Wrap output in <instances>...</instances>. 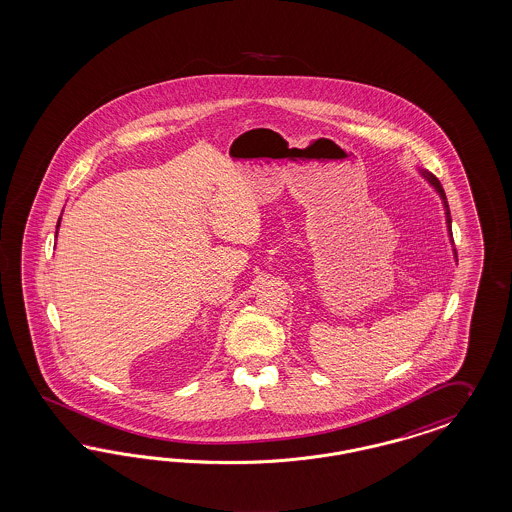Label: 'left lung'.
Returning a JSON list of instances; mask_svg holds the SVG:
<instances>
[{
  "label": "left lung",
  "mask_w": 512,
  "mask_h": 512,
  "mask_svg": "<svg viewBox=\"0 0 512 512\" xmlns=\"http://www.w3.org/2000/svg\"><path fill=\"white\" fill-rule=\"evenodd\" d=\"M423 176L429 179V183L439 191V194L442 196V200H444V208H446V223H448V230H450V234H452V219H450V208H448V202H446V194H444V189H442L441 181L437 179V177L433 176V174H427V172H422ZM458 257V255H456Z\"/></svg>",
  "instance_id": "left-lung-1"
}]
</instances>
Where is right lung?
<instances>
[{
	"label": "right lung",
	"mask_w": 512,
	"mask_h": 512,
	"mask_svg": "<svg viewBox=\"0 0 512 512\" xmlns=\"http://www.w3.org/2000/svg\"><path fill=\"white\" fill-rule=\"evenodd\" d=\"M58 225H60V221H58ZM58 225H56V229H58Z\"/></svg>",
	"instance_id": "1"
}]
</instances>
